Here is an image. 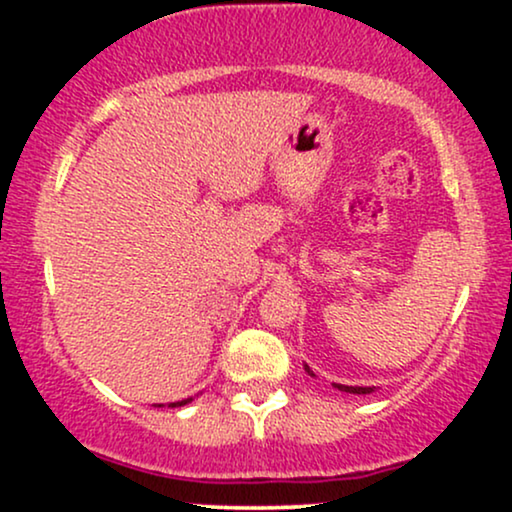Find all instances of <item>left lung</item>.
<instances>
[{
  "label": "left lung",
  "mask_w": 512,
  "mask_h": 512,
  "mask_svg": "<svg viewBox=\"0 0 512 512\" xmlns=\"http://www.w3.org/2000/svg\"><path fill=\"white\" fill-rule=\"evenodd\" d=\"M305 373H308L310 378H315V373L308 366H305ZM334 387L342 392H351V395H370V392L375 390V387H354V385H339V383H334Z\"/></svg>",
  "instance_id": "obj_1"
}]
</instances>
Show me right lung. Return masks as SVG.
I'll use <instances>...</instances> for the list:
<instances>
[{
	"instance_id": "right-lung-1",
	"label": "right lung",
	"mask_w": 512,
	"mask_h": 512,
	"mask_svg": "<svg viewBox=\"0 0 512 512\" xmlns=\"http://www.w3.org/2000/svg\"><path fill=\"white\" fill-rule=\"evenodd\" d=\"M187 402H192V397L190 399H180V402H170L168 407H182V404H187ZM158 407H163V404H158Z\"/></svg>"
}]
</instances>
